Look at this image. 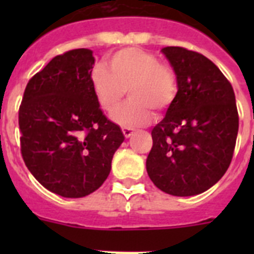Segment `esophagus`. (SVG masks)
Returning <instances> with one entry per match:
<instances>
[{
  "instance_id": "1",
  "label": "esophagus",
  "mask_w": 254,
  "mask_h": 254,
  "mask_svg": "<svg viewBox=\"0 0 254 254\" xmlns=\"http://www.w3.org/2000/svg\"><path fill=\"white\" fill-rule=\"evenodd\" d=\"M122 132H123V134H125V137L128 138V137H131L132 133H133V129L128 128V127H122Z\"/></svg>"
}]
</instances>
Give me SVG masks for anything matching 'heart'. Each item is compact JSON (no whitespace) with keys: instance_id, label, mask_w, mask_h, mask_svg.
<instances>
[{"instance_id":"b5f03b06","label":"heart","mask_w":254,"mask_h":254,"mask_svg":"<svg viewBox=\"0 0 254 254\" xmlns=\"http://www.w3.org/2000/svg\"><path fill=\"white\" fill-rule=\"evenodd\" d=\"M111 72L98 64L91 71V86L100 108L112 114L120 108L126 91L131 99L114 114L123 127L149 123L151 109L167 111L178 93L177 75L172 66L141 48H125L108 58Z\"/></svg>"}]
</instances>
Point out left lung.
<instances>
[{"instance_id": "8db88e82", "label": "left lung", "mask_w": 254, "mask_h": 254, "mask_svg": "<svg viewBox=\"0 0 254 254\" xmlns=\"http://www.w3.org/2000/svg\"><path fill=\"white\" fill-rule=\"evenodd\" d=\"M178 81L176 100L151 131L150 179L173 196H194L220 181L232 163L239 116L232 84L219 67L183 47L161 49Z\"/></svg>"}]
</instances>
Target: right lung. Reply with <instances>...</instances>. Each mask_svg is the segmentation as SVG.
<instances>
[{
	"label": "right lung",
	"mask_w": 254,
	"mask_h": 254,
	"mask_svg": "<svg viewBox=\"0 0 254 254\" xmlns=\"http://www.w3.org/2000/svg\"><path fill=\"white\" fill-rule=\"evenodd\" d=\"M94 56L78 48L56 56L29 80L19 108L24 163L47 190L78 198L108 178L125 140L91 86Z\"/></svg>",
	"instance_id": "add662e5"
}]
</instances>
